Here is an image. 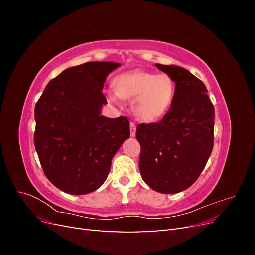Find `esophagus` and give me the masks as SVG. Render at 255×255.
Here are the masks:
<instances>
[{
    "label": "esophagus",
    "instance_id": "obj_1",
    "mask_svg": "<svg viewBox=\"0 0 255 255\" xmlns=\"http://www.w3.org/2000/svg\"><path fill=\"white\" fill-rule=\"evenodd\" d=\"M136 125L135 122H130L129 123V130H130V136L132 137H135L136 136Z\"/></svg>",
    "mask_w": 255,
    "mask_h": 255
}]
</instances>
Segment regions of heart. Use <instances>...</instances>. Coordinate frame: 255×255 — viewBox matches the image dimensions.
Listing matches in <instances>:
<instances>
[{"label": "heart", "instance_id": "1", "mask_svg": "<svg viewBox=\"0 0 255 255\" xmlns=\"http://www.w3.org/2000/svg\"><path fill=\"white\" fill-rule=\"evenodd\" d=\"M116 91H109L114 103L120 99H136L133 110L136 117L151 122L157 120L170 109L174 98V83L167 74L133 71L119 75L115 81Z\"/></svg>", "mask_w": 255, "mask_h": 255}]
</instances>
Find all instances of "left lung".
I'll return each instance as SVG.
<instances>
[{"label": "left lung", "instance_id": "1", "mask_svg": "<svg viewBox=\"0 0 255 255\" xmlns=\"http://www.w3.org/2000/svg\"><path fill=\"white\" fill-rule=\"evenodd\" d=\"M156 68L175 83L174 98L160 121L137 127L139 170L153 190L177 194L198 180L211 156L215 110L203 82L186 69L160 64Z\"/></svg>", "mask_w": 255, "mask_h": 255}]
</instances>
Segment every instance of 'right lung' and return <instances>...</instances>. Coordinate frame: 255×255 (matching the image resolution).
Here are the masks:
<instances>
[{"label":"right lung","instance_id":"right-lung-1","mask_svg":"<svg viewBox=\"0 0 255 255\" xmlns=\"http://www.w3.org/2000/svg\"><path fill=\"white\" fill-rule=\"evenodd\" d=\"M120 64L89 61L49 82L35 106V148L45 176L70 195L97 190L112 159L129 137L125 116L101 115L105 80Z\"/></svg>","mask_w":255,"mask_h":255}]
</instances>
